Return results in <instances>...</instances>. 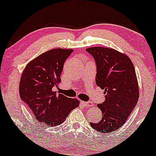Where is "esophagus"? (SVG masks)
<instances>
[{"label": "esophagus", "mask_w": 156, "mask_h": 156, "mask_svg": "<svg viewBox=\"0 0 156 156\" xmlns=\"http://www.w3.org/2000/svg\"><path fill=\"white\" fill-rule=\"evenodd\" d=\"M81 104H83V105L86 106V107H92V105H93V104H92V102L91 101H81Z\"/></svg>", "instance_id": "34e87169"}]
</instances>
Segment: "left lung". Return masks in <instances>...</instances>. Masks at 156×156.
<instances>
[{
    "instance_id": "1",
    "label": "left lung",
    "mask_w": 156,
    "mask_h": 156,
    "mask_svg": "<svg viewBox=\"0 0 156 156\" xmlns=\"http://www.w3.org/2000/svg\"><path fill=\"white\" fill-rule=\"evenodd\" d=\"M96 63V84L104 90L106 99L98 104L101 120L90 123L98 132L115 131L126 122L139 98L138 79L133 62L127 55L114 49L102 47L87 48Z\"/></svg>"
}]
</instances>
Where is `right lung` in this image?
Instances as JSON below:
<instances>
[{
  "label": "right lung",
  "mask_w": 156,
  "mask_h": 156,
  "mask_svg": "<svg viewBox=\"0 0 156 156\" xmlns=\"http://www.w3.org/2000/svg\"><path fill=\"white\" fill-rule=\"evenodd\" d=\"M73 52L71 49H53L29 62L21 75L20 97L39 123L48 126L62 124L73 109L79 106L76 98L58 93L64 64Z\"/></svg>",
  "instance_id": "1"
}]
</instances>
